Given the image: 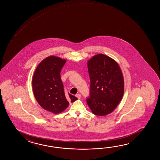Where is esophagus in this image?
I'll return each instance as SVG.
<instances>
[{"label": "esophagus", "instance_id": "34e87169", "mask_svg": "<svg viewBox=\"0 0 160 160\" xmlns=\"http://www.w3.org/2000/svg\"><path fill=\"white\" fill-rule=\"evenodd\" d=\"M76 97L78 99H79L81 98V94H76Z\"/></svg>", "mask_w": 160, "mask_h": 160}]
</instances>
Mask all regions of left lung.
Instances as JSON below:
<instances>
[{
	"label": "left lung",
	"instance_id": "8db88e82",
	"mask_svg": "<svg viewBox=\"0 0 160 160\" xmlns=\"http://www.w3.org/2000/svg\"><path fill=\"white\" fill-rule=\"evenodd\" d=\"M88 68L90 90L87 103L94 114L106 116L114 111L122 98V72L116 61L102 54L88 60Z\"/></svg>",
	"mask_w": 160,
	"mask_h": 160
}]
</instances>
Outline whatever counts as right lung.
Segmentation results:
<instances>
[{"label":"right lung","mask_w":160,"mask_h":160,"mask_svg":"<svg viewBox=\"0 0 160 160\" xmlns=\"http://www.w3.org/2000/svg\"><path fill=\"white\" fill-rule=\"evenodd\" d=\"M66 60L55 56L45 58L34 72L32 85L34 96L39 105L48 112L58 114L68 107L60 72ZM72 102L78 99L68 94Z\"/></svg>","instance_id":"1"}]
</instances>
